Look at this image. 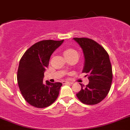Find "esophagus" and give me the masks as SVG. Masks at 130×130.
Masks as SVG:
<instances>
[{
  "label": "esophagus",
  "instance_id": "1",
  "mask_svg": "<svg viewBox=\"0 0 130 130\" xmlns=\"http://www.w3.org/2000/svg\"><path fill=\"white\" fill-rule=\"evenodd\" d=\"M72 84V82H67V81H65L63 82V84Z\"/></svg>",
  "mask_w": 130,
  "mask_h": 130
}]
</instances>
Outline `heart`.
Instances as JSON below:
<instances>
[{
    "label": "heart",
    "instance_id": "heart-1",
    "mask_svg": "<svg viewBox=\"0 0 130 130\" xmlns=\"http://www.w3.org/2000/svg\"><path fill=\"white\" fill-rule=\"evenodd\" d=\"M76 54H78V52L76 51L75 49L72 48H67L65 51H63V54L66 58L72 56V55Z\"/></svg>",
    "mask_w": 130,
    "mask_h": 130
}]
</instances>
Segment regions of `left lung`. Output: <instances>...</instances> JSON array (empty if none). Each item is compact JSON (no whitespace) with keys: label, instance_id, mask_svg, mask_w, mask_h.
<instances>
[{"label":"left lung","instance_id":"left-lung-1","mask_svg":"<svg viewBox=\"0 0 130 130\" xmlns=\"http://www.w3.org/2000/svg\"><path fill=\"white\" fill-rule=\"evenodd\" d=\"M74 39L83 50L85 63L82 72L87 74L89 81L86 86L80 84L82 89L76 96L85 104H97L106 98L111 85L113 72L109 57L104 47L93 39Z\"/></svg>","mask_w":130,"mask_h":130}]
</instances>
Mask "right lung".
<instances>
[{
	"mask_svg": "<svg viewBox=\"0 0 130 130\" xmlns=\"http://www.w3.org/2000/svg\"><path fill=\"white\" fill-rule=\"evenodd\" d=\"M64 40H43L35 43L24 52L17 71V82L24 100L37 108L53 104L59 95L60 82L43 83L44 72L51 55Z\"/></svg>",
	"mask_w": 130,
	"mask_h": 130,
	"instance_id": "1",
	"label": "right lung"
}]
</instances>
